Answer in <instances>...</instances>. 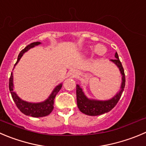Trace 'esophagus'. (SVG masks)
Instances as JSON below:
<instances>
[{"label": "esophagus", "instance_id": "obj_1", "mask_svg": "<svg viewBox=\"0 0 146 146\" xmlns=\"http://www.w3.org/2000/svg\"><path fill=\"white\" fill-rule=\"evenodd\" d=\"M70 75H72V77H77V76L78 75V72L76 70L72 71V72H70Z\"/></svg>", "mask_w": 146, "mask_h": 146}]
</instances>
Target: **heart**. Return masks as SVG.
<instances>
[{"label":"heart","instance_id":"b5f03b06","mask_svg":"<svg viewBox=\"0 0 146 146\" xmlns=\"http://www.w3.org/2000/svg\"><path fill=\"white\" fill-rule=\"evenodd\" d=\"M95 51L97 54H103L104 51V47L101 45H98L95 46Z\"/></svg>","mask_w":146,"mask_h":146}]
</instances>
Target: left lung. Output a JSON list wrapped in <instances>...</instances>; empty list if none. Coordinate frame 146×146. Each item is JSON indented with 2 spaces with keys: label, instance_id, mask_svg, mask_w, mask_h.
<instances>
[{
  "label": "left lung",
  "instance_id": "1",
  "mask_svg": "<svg viewBox=\"0 0 146 146\" xmlns=\"http://www.w3.org/2000/svg\"><path fill=\"white\" fill-rule=\"evenodd\" d=\"M115 59H110L111 62L117 65L122 74V84L120 90L116 95L112 99L108 100H95L87 98L82 91V89L77 84V107L82 113L91 116H97L110 112L114 107L117 105L119 100L121 98L125 86V76L123 65L119 59L118 54L116 52L115 54Z\"/></svg>",
  "mask_w": 146,
  "mask_h": 146
}]
</instances>
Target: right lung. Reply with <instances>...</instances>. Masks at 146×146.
Here are the masks:
<instances>
[{"label": "right lung", "mask_w": 146, "mask_h": 146, "mask_svg": "<svg viewBox=\"0 0 146 146\" xmlns=\"http://www.w3.org/2000/svg\"><path fill=\"white\" fill-rule=\"evenodd\" d=\"M39 44H41V42H39V41L31 43L27 46L25 47L23 50H21V51L19 53V56H18L17 62L15 64V66H16V64H17V63L19 62L20 59L25 52L29 51L30 48H33L36 46L39 45ZM62 87V84H59V85L56 86L54 90H53V92H51L50 96L48 97V99H46L44 102L33 103V102H28L26 101L23 100L16 95V93L13 90V72H11V77L9 79V90L11 92V94L12 98L16 103L17 108L24 115L34 117H44V116L49 115L52 112L54 109V102L55 97H56V94L59 92V90H61Z\"/></svg>", "instance_id": "obj_1"}]
</instances>
